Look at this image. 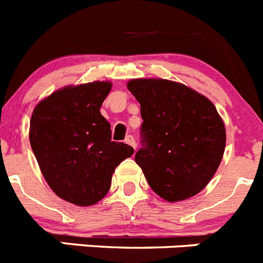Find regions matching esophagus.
<instances>
[{
	"label": "esophagus",
	"instance_id": "obj_1",
	"mask_svg": "<svg viewBox=\"0 0 263 263\" xmlns=\"http://www.w3.org/2000/svg\"><path fill=\"white\" fill-rule=\"evenodd\" d=\"M125 142H126L127 145L133 146L134 150H136V139H134L133 136H127L126 139H125Z\"/></svg>",
	"mask_w": 263,
	"mask_h": 263
}]
</instances>
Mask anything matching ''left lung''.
Listing matches in <instances>:
<instances>
[{
  "label": "left lung",
  "instance_id": "obj_1",
  "mask_svg": "<svg viewBox=\"0 0 263 263\" xmlns=\"http://www.w3.org/2000/svg\"><path fill=\"white\" fill-rule=\"evenodd\" d=\"M127 89L141 105L142 147L136 163L153 191L182 201L203 190L225 150V125L203 95L164 79H133Z\"/></svg>",
  "mask_w": 263,
  "mask_h": 263
}]
</instances>
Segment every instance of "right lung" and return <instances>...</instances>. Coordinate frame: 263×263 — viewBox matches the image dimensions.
<instances>
[{
    "mask_svg": "<svg viewBox=\"0 0 263 263\" xmlns=\"http://www.w3.org/2000/svg\"><path fill=\"white\" fill-rule=\"evenodd\" d=\"M109 81L68 85L42 100L30 120V145L46 182L60 199L93 205L108 194L116 167L134 148L111 141L100 113Z\"/></svg>",
    "mask_w": 263,
    "mask_h": 263,
    "instance_id": "add662e5",
    "label": "right lung"
}]
</instances>
